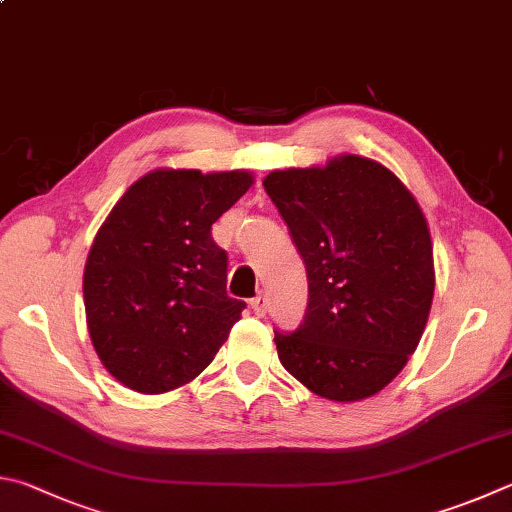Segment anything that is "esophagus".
Listing matches in <instances>:
<instances>
[{"instance_id":"34e87169","label":"esophagus","mask_w":512,"mask_h":512,"mask_svg":"<svg viewBox=\"0 0 512 512\" xmlns=\"http://www.w3.org/2000/svg\"><path fill=\"white\" fill-rule=\"evenodd\" d=\"M250 309H253L257 315H264L268 309V297L266 295H257L250 300Z\"/></svg>"}]
</instances>
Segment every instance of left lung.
<instances>
[{
	"mask_svg": "<svg viewBox=\"0 0 512 512\" xmlns=\"http://www.w3.org/2000/svg\"><path fill=\"white\" fill-rule=\"evenodd\" d=\"M264 188L309 280L302 324L275 331L280 362L329 401L378 394L407 365L430 315L434 257L421 208L394 172L356 154L275 170Z\"/></svg>",
	"mask_w": 512,
	"mask_h": 512,
	"instance_id": "1",
	"label": "left lung"
}]
</instances>
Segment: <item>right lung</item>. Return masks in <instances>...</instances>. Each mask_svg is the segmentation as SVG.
Returning <instances> with one entry per match:
<instances>
[{
  "instance_id": "right-lung-1",
  "label": "right lung",
  "mask_w": 512,
  "mask_h": 512,
  "mask_svg": "<svg viewBox=\"0 0 512 512\" xmlns=\"http://www.w3.org/2000/svg\"><path fill=\"white\" fill-rule=\"evenodd\" d=\"M253 174L154 170L129 185L85 264L87 327L105 369L141 394L197 378L241 318L228 297V255L212 224L244 197Z\"/></svg>"
}]
</instances>
